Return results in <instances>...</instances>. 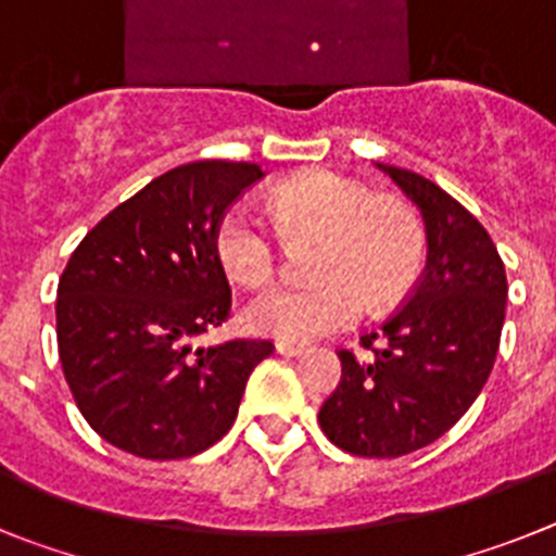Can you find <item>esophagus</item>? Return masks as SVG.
I'll list each match as a JSON object with an SVG mask.
<instances>
[{"instance_id": "obj_1", "label": "esophagus", "mask_w": 556, "mask_h": 556, "mask_svg": "<svg viewBox=\"0 0 556 556\" xmlns=\"http://www.w3.org/2000/svg\"><path fill=\"white\" fill-rule=\"evenodd\" d=\"M277 352H279V355H285V358H299V355L305 352V346H302V344H285V341H279Z\"/></svg>"}]
</instances>
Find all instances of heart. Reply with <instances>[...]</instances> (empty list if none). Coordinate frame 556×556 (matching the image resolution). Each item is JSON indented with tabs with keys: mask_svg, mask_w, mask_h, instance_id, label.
I'll return each instance as SVG.
<instances>
[{
	"mask_svg": "<svg viewBox=\"0 0 556 556\" xmlns=\"http://www.w3.org/2000/svg\"><path fill=\"white\" fill-rule=\"evenodd\" d=\"M277 229L291 245H316L311 288H271L243 313L251 332L285 344L352 327L361 313L400 305L417 282L425 260V231L417 212L397 198H375L338 173H305L271 195ZM215 254L245 288L271 282L279 243L243 204L220 215Z\"/></svg>",
	"mask_w": 556,
	"mask_h": 556,
	"instance_id": "obj_1",
	"label": "heart"
}]
</instances>
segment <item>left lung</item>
<instances>
[{
  "mask_svg": "<svg viewBox=\"0 0 556 556\" xmlns=\"http://www.w3.org/2000/svg\"><path fill=\"white\" fill-rule=\"evenodd\" d=\"M419 210L428 260L417 291L361 344L338 352L341 383L318 412L332 445L397 458L445 437L484 389L506 313L498 249L465 206L412 170L378 164Z\"/></svg>",
  "mask_w": 556,
  "mask_h": 556,
  "instance_id": "1",
  "label": "left lung"
}]
</instances>
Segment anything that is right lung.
<instances>
[{
	"label": "right lung",
	"instance_id": "1",
	"mask_svg": "<svg viewBox=\"0 0 556 556\" xmlns=\"http://www.w3.org/2000/svg\"><path fill=\"white\" fill-rule=\"evenodd\" d=\"M265 173L204 159L153 178L77 245L58 282V355L86 422L139 458H187L229 433L268 341L195 346L231 293L215 226Z\"/></svg>",
	"mask_w": 556,
	"mask_h": 556
}]
</instances>
